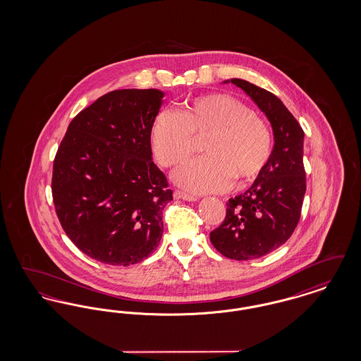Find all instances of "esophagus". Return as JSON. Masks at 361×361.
<instances>
[{
    "label": "esophagus",
    "instance_id": "34e87169",
    "mask_svg": "<svg viewBox=\"0 0 361 361\" xmlns=\"http://www.w3.org/2000/svg\"><path fill=\"white\" fill-rule=\"evenodd\" d=\"M174 197L176 199H183V200H187V202H196L197 197L193 196V195H189L187 192H183V190H174Z\"/></svg>",
    "mask_w": 361,
    "mask_h": 361
}]
</instances>
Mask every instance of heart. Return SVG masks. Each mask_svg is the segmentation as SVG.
Wrapping results in <instances>:
<instances>
[{"mask_svg": "<svg viewBox=\"0 0 361 361\" xmlns=\"http://www.w3.org/2000/svg\"><path fill=\"white\" fill-rule=\"evenodd\" d=\"M204 139L206 157L176 174L181 187L195 193H215L255 181L267 168L272 135L267 123L238 99L209 93L184 104L178 114L159 112L150 127L155 159L165 168L184 165Z\"/></svg>", "mask_w": 361, "mask_h": 361, "instance_id": "heart-1", "label": "heart"}]
</instances>
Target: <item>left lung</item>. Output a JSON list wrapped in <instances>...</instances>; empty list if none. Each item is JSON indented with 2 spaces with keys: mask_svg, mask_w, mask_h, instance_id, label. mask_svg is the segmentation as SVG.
Returning <instances> with one entry per match:
<instances>
[{
  "mask_svg": "<svg viewBox=\"0 0 361 361\" xmlns=\"http://www.w3.org/2000/svg\"><path fill=\"white\" fill-rule=\"evenodd\" d=\"M230 82L257 104L275 137L264 172L245 193L228 200L224 222L209 234L214 247L224 257L246 261L280 247L298 226L306 193L305 133L274 93L240 78Z\"/></svg>",
  "mask_w": 361,
  "mask_h": 361,
  "instance_id": "obj_1",
  "label": "left lung"
}]
</instances>
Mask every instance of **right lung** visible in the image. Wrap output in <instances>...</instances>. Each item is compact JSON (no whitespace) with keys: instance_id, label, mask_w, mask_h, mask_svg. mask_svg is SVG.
I'll return each instance as SVG.
<instances>
[{"instance_id":"right-lung-1","label":"right lung","mask_w":361,"mask_h":361,"mask_svg":"<svg viewBox=\"0 0 361 361\" xmlns=\"http://www.w3.org/2000/svg\"><path fill=\"white\" fill-rule=\"evenodd\" d=\"M164 93L119 89L82 109L54 158L52 200L71 242L109 265H131L159 243L173 200L152 159L150 127Z\"/></svg>"}]
</instances>
